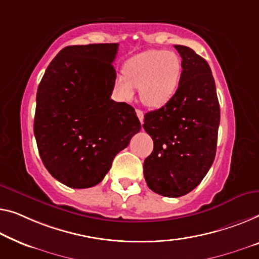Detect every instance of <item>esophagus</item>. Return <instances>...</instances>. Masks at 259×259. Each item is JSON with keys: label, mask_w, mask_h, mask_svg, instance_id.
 <instances>
[{"label": "esophagus", "mask_w": 259, "mask_h": 259, "mask_svg": "<svg viewBox=\"0 0 259 259\" xmlns=\"http://www.w3.org/2000/svg\"><path fill=\"white\" fill-rule=\"evenodd\" d=\"M136 114H137V116H138V118H140V122L142 123L143 124V119H144V113H143L142 110H140V109H137L136 110Z\"/></svg>", "instance_id": "esophagus-1"}]
</instances>
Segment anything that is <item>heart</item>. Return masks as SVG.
Here are the masks:
<instances>
[{
	"label": "heart",
	"mask_w": 259,
	"mask_h": 259,
	"mask_svg": "<svg viewBox=\"0 0 259 259\" xmlns=\"http://www.w3.org/2000/svg\"><path fill=\"white\" fill-rule=\"evenodd\" d=\"M181 75V59L177 53L163 50H149L126 61L123 74H117L114 88L121 100L134 98L135 88L140 90L145 106L161 107L175 96Z\"/></svg>",
	"instance_id": "obj_1"
}]
</instances>
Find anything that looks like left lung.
<instances>
[{"mask_svg": "<svg viewBox=\"0 0 259 259\" xmlns=\"http://www.w3.org/2000/svg\"><path fill=\"white\" fill-rule=\"evenodd\" d=\"M181 56L178 90L166 105L144 116L153 151L143 169L149 188L179 198L198 186L216 153L220 105L210 67L192 49L175 45Z\"/></svg>", "mask_w": 259, "mask_h": 259, "instance_id": "obj_1", "label": "left lung"}]
</instances>
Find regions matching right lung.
<instances>
[{"label": "right lung", "mask_w": 259, "mask_h": 259, "mask_svg": "<svg viewBox=\"0 0 259 259\" xmlns=\"http://www.w3.org/2000/svg\"><path fill=\"white\" fill-rule=\"evenodd\" d=\"M117 49V43L67 46L38 86V151L53 178L68 187L101 183L115 156L141 130L134 108L110 99Z\"/></svg>", "instance_id": "add662e5"}]
</instances>
